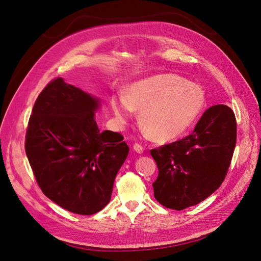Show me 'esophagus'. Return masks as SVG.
Returning <instances> with one entry per match:
<instances>
[{
	"instance_id": "esophagus-1",
	"label": "esophagus",
	"mask_w": 261,
	"mask_h": 261,
	"mask_svg": "<svg viewBox=\"0 0 261 261\" xmlns=\"http://www.w3.org/2000/svg\"><path fill=\"white\" fill-rule=\"evenodd\" d=\"M133 149L135 150L136 152H138V153H143L144 152V147L141 146L140 144H134V146H133Z\"/></svg>"
}]
</instances>
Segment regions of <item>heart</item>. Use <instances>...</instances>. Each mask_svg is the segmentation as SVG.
Masks as SVG:
<instances>
[{
  "instance_id": "1",
  "label": "heart",
  "mask_w": 261,
  "mask_h": 261,
  "mask_svg": "<svg viewBox=\"0 0 261 261\" xmlns=\"http://www.w3.org/2000/svg\"><path fill=\"white\" fill-rule=\"evenodd\" d=\"M206 102L199 85L174 74H161L133 84L128 96L118 92L111 99L116 120L126 123L140 111V123L161 141L184 134L197 120Z\"/></svg>"
}]
</instances>
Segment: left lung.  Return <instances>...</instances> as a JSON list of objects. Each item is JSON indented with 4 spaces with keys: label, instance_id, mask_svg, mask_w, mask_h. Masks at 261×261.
I'll return each instance as SVG.
<instances>
[{
    "label": "left lung",
    "instance_id": "1",
    "mask_svg": "<svg viewBox=\"0 0 261 261\" xmlns=\"http://www.w3.org/2000/svg\"><path fill=\"white\" fill-rule=\"evenodd\" d=\"M236 145V118L224 105L207 109L191 135L151 149L159 174L154 198L183 210L201 202L222 184Z\"/></svg>",
    "mask_w": 261,
    "mask_h": 261
}]
</instances>
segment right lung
Returning a JSON list of instances; mask_svg holds the SVG:
<instances>
[{
    "mask_svg": "<svg viewBox=\"0 0 261 261\" xmlns=\"http://www.w3.org/2000/svg\"><path fill=\"white\" fill-rule=\"evenodd\" d=\"M97 99L58 77L38 96L25 150L42 193L60 207L90 216L111 199L129 148L120 133H100Z\"/></svg>",
    "mask_w": 261,
    "mask_h": 261,
    "instance_id": "add662e5",
    "label": "right lung"
}]
</instances>
